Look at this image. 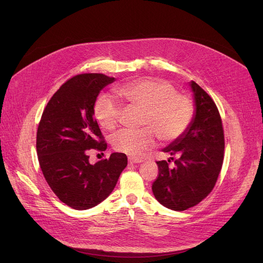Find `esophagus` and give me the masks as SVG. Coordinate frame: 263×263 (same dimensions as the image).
I'll return each mask as SVG.
<instances>
[{"mask_svg": "<svg viewBox=\"0 0 263 263\" xmlns=\"http://www.w3.org/2000/svg\"><path fill=\"white\" fill-rule=\"evenodd\" d=\"M128 162H129L130 164H139V163H142L143 160L140 159V157H129Z\"/></svg>", "mask_w": 263, "mask_h": 263, "instance_id": "esophagus-1", "label": "esophagus"}]
</instances>
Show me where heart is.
<instances>
[{
	"label": "heart",
	"mask_w": 263,
	"mask_h": 263,
	"mask_svg": "<svg viewBox=\"0 0 263 263\" xmlns=\"http://www.w3.org/2000/svg\"><path fill=\"white\" fill-rule=\"evenodd\" d=\"M125 106L140 109L139 129H122L114 135L115 150L127 155H139L154 144V134L162 141H172L184 133L193 118L191 100L177 93L170 82L143 79L123 84L114 89ZM121 109L108 97L95 106V118L103 129L112 130L118 124Z\"/></svg>",
	"instance_id": "heart-1"
}]
</instances>
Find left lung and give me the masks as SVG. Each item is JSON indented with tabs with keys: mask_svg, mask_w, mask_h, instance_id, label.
Returning a JSON list of instances; mask_svg holds the SVG:
<instances>
[{
	"mask_svg": "<svg viewBox=\"0 0 263 263\" xmlns=\"http://www.w3.org/2000/svg\"><path fill=\"white\" fill-rule=\"evenodd\" d=\"M193 118L184 133L171 142L163 152L171 155L168 162H156L159 177L152 191L163 206L182 212L195 206L212 192L221 171L224 151L222 122L214 100L193 81Z\"/></svg>",
	"mask_w": 263,
	"mask_h": 263,
	"instance_id": "obj_1",
	"label": "left lung"
}]
</instances>
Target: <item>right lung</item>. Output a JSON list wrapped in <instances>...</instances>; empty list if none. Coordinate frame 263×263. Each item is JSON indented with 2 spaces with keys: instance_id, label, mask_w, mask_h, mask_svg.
Returning <instances> with one entry per match:
<instances>
[{
  "instance_id": "right-lung-1",
  "label": "right lung",
  "mask_w": 263,
  "mask_h": 263,
  "mask_svg": "<svg viewBox=\"0 0 263 263\" xmlns=\"http://www.w3.org/2000/svg\"><path fill=\"white\" fill-rule=\"evenodd\" d=\"M115 81L100 73L79 74L50 98L36 134L39 163L45 179L62 203L85 211L104 201L127 166V156L114 152L109 159L89 163L87 150L104 151L95 115L99 92Z\"/></svg>"
}]
</instances>
